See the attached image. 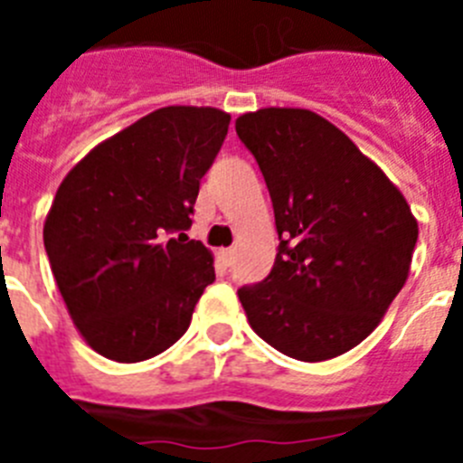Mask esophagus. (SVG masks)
I'll return each instance as SVG.
<instances>
[{"instance_id":"esophagus-1","label":"esophagus","mask_w":463,"mask_h":463,"mask_svg":"<svg viewBox=\"0 0 463 463\" xmlns=\"http://www.w3.org/2000/svg\"><path fill=\"white\" fill-rule=\"evenodd\" d=\"M220 257H222V261L229 267V264L234 261V248H224V250H220Z\"/></svg>"}]
</instances>
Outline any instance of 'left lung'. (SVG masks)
<instances>
[{"label":"left lung","mask_w":463,"mask_h":463,"mask_svg":"<svg viewBox=\"0 0 463 463\" xmlns=\"http://www.w3.org/2000/svg\"><path fill=\"white\" fill-rule=\"evenodd\" d=\"M236 134L267 181L280 241L271 273L239 289L248 322L298 362L338 357L406 285L415 215L373 159L313 110L243 113Z\"/></svg>","instance_id":"left-lung-1"}]
</instances>
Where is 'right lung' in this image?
I'll return each mask as SVG.
<instances>
[{
    "label": "right lung",
    "instance_id": "add662e5",
    "mask_svg": "<svg viewBox=\"0 0 463 463\" xmlns=\"http://www.w3.org/2000/svg\"><path fill=\"white\" fill-rule=\"evenodd\" d=\"M229 120L211 106L157 109L94 146L57 187L43 245L73 325L101 357L165 353L215 280L211 250L185 229Z\"/></svg>",
    "mask_w": 463,
    "mask_h": 463
}]
</instances>
